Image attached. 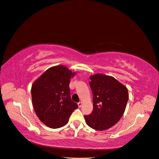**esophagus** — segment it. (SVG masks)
Returning a JSON list of instances; mask_svg holds the SVG:
<instances>
[{
	"mask_svg": "<svg viewBox=\"0 0 159 159\" xmlns=\"http://www.w3.org/2000/svg\"><path fill=\"white\" fill-rule=\"evenodd\" d=\"M82 105H83V102H79V103H78V106H79V107H80L82 106Z\"/></svg>",
	"mask_w": 159,
	"mask_h": 159,
	"instance_id": "obj_1",
	"label": "esophagus"
}]
</instances>
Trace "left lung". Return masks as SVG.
Here are the masks:
<instances>
[{"label": "left lung", "mask_w": 159, "mask_h": 159, "mask_svg": "<svg viewBox=\"0 0 159 159\" xmlns=\"http://www.w3.org/2000/svg\"><path fill=\"white\" fill-rule=\"evenodd\" d=\"M93 110L84 116L87 125L104 131L116 125L124 115L129 99L127 87L111 76L98 73L90 76Z\"/></svg>", "instance_id": "1"}]
</instances>
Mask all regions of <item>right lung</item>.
Instances as JSON below:
<instances>
[{"instance_id": "obj_1", "label": "right lung", "mask_w": 159, "mask_h": 159, "mask_svg": "<svg viewBox=\"0 0 159 159\" xmlns=\"http://www.w3.org/2000/svg\"><path fill=\"white\" fill-rule=\"evenodd\" d=\"M76 75L64 65L46 70L32 84V100L40 121L57 129L65 125L78 105L70 98L69 83Z\"/></svg>"}]
</instances>
